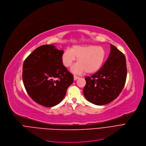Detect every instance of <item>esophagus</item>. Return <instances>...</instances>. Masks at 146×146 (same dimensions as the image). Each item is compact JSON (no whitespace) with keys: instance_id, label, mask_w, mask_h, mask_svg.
I'll use <instances>...</instances> for the list:
<instances>
[{"instance_id":"esophagus-1","label":"esophagus","mask_w":146,"mask_h":146,"mask_svg":"<svg viewBox=\"0 0 146 146\" xmlns=\"http://www.w3.org/2000/svg\"><path fill=\"white\" fill-rule=\"evenodd\" d=\"M78 78H79V77H77V76H75V75L74 76V81H76L77 80H78Z\"/></svg>"}]
</instances>
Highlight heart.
I'll return each mask as SVG.
<instances>
[{"mask_svg": "<svg viewBox=\"0 0 146 146\" xmlns=\"http://www.w3.org/2000/svg\"><path fill=\"white\" fill-rule=\"evenodd\" d=\"M105 48L94 45L74 46L71 50L66 49L62 53L61 60L63 65L69 68L77 58L78 62L72 66L71 71L75 74H94L98 72L106 58Z\"/></svg>", "mask_w": 146, "mask_h": 146, "instance_id": "obj_1", "label": "heart"}]
</instances>
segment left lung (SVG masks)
<instances>
[{"label": "left lung", "instance_id": "left-lung-1", "mask_svg": "<svg viewBox=\"0 0 146 146\" xmlns=\"http://www.w3.org/2000/svg\"><path fill=\"white\" fill-rule=\"evenodd\" d=\"M127 78L126 59L124 54L110 44L109 57L100 70L85 78L83 93L87 100L96 105H105L119 95Z\"/></svg>", "mask_w": 146, "mask_h": 146}]
</instances>
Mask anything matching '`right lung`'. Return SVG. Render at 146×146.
I'll list each match as a JSON object with an SVG mask.
<instances>
[{
  "instance_id": "1",
  "label": "right lung",
  "mask_w": 146,
  "mask_h": 146,
  "mask_svg": "<svg viewBox=\"0 0 146 146\" xmlns=\"http://www.w3.org/2000/svg\"><path fill=\"white\" fill-rule=\"evenodd\" d=\"M64 50L52 44L36 48L25 60L23 80L27 93L40 105L53 107L64 99L74 76L63 65Z\"/></svg>"
}]
</instances>
